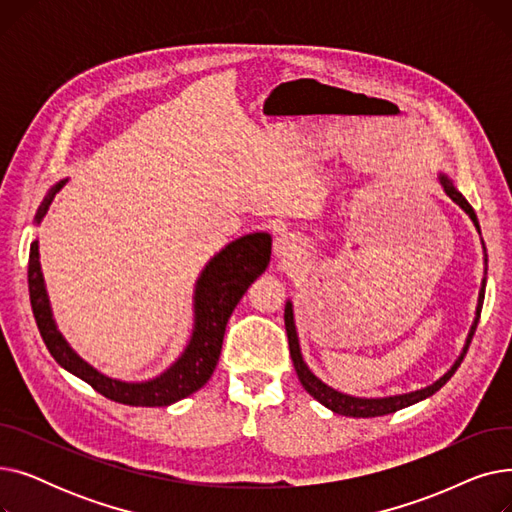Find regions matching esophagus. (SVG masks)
Segmentation results:
<instances>
[{
  "label": "esophagus",
  "instance_id": "34e87169",
  "mask_svg": "<svg viewBox=\"0 0 512 512\" xmlns=\"http://www.w3.org/2000/svg\"><path fill=\"white\" fill-rule=\"evenodd\" d=\"M299 253H301V240L294 234L282 232L274 240V257L278 261H292Z\"/></svg>",
  "mask_w": 512,
  "mask_h": 512
}]
</instances>
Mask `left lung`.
<instances>
[{
	"label": "left lung",
	"mask_w": 512,
	"mask_h": 512,
	"mask_svg": "<svg viewBox=\"0 0 512 512\" xmlns=\"http://www.w3.org/2000/svg\"><path fill=\"white\" fill-rule=\"evenodd\" d=\"M438 182L440 186L444 188V193L459 205L467 215L469 220L473 222L475 230L481 234V228H479V222H477V215L473 211V207L469 205V201L463 197V193L459 191V188L454 186L452 178L444 172H438ZM481 249L483 253H486V247H483V240H481ZM483 263H486V259H483ZM483 274H486V267H483ZM483 294H486V276H483L481 280V288H479V297H477V307H475V317H473V324L469 328V334L465 338V344H463V351L461 355L456 357V361L452 363V367L442 375V378H438L434 384H429L425 388H419V390H413V392H405V394H392V396H353V394H346V392H340L332 386H328L326 382H321L317 375L309 369V365L305 363L303 359V351H301V340H299V332H297V321H294V305L292 301L288 299L286 301V307H284V324H286V334H288V346H290V357H292V363H294V369H297V375L299 380L303 384V388L317 400L324 405L326 409L338 413V415H344V417H382V415H390L394 411H400V409H407L411 405H415V402H421L425 398H429L432 394H436L450 378L454 375V371L459 369L461 361L465 359L467 355V348L471 344V338L475 334V328H477V321H479V315H481V305H483Z\"/></svg>",
	"instance_id": "left-lung-1"
}]
</instances>
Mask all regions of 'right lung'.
Returning <instances> with one entry per match:
<instances>
[{
	"label": "right lung",
	"mask_w": 512,
	"mask_h": 512,
	"mask_svg": "<svg viewBox=\"0 0 512 512\" xmlns=\"http://www.w3.org/2000/svg\"><path fill=\"white\" fill-rule=\"evenodd\" d=\"M68 178L53 184L37 215L39 226L49 211L51 201L62 191ZM272 255V236L251 232L238 236L215 253L201 270L193 290V328L182 353L155 378L143 382H126L101 373L80 357L60 332L53 317L45 278L39 261V240L31 242L29 255V292L37 328L51 357L76 378L93 386L105 398L132 407H168L191 396L207 384L218 365L226 324L247 288L265 272Z\"/></svg>",
	"instance_id": "right-lung-1"
}]
</instances>
